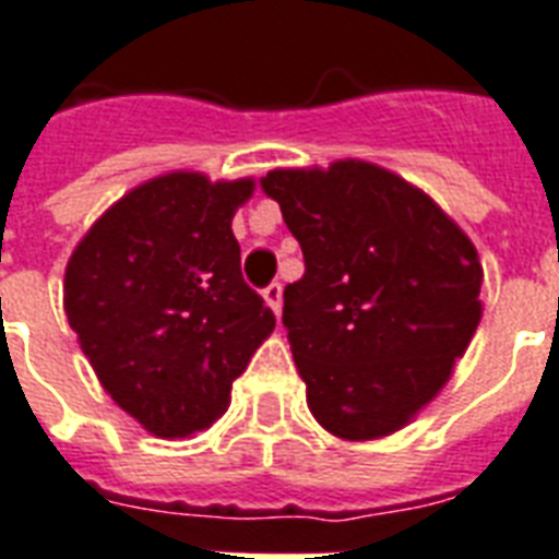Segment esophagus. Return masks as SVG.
<instances>
[{"label":"esophagus","mask_w":559,"mask_h":559,"mask_svg":"<svg viewBox=\"0 0 559 559\" xmlns=\"http://www.w3.org/2000/svg\"><path fill=\"white\" fill-rule=\"evenodd\" d=\"M263 301H266L269 308H272V313L278 317L281 305H284V290H281L278 281H275V284H269L266 290H263Z\"/></svg>","instance_id":"1"}]
</instances>
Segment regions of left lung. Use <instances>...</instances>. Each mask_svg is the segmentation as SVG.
I'll return each mask as SVG.
<instances>
[{"instance_id":"1","label":"left lung","mask_w":559,"mask_h":559,"mask_svg":"<svg viewBox=\"0 0 559 559\" xmlns=\"http://www.w3.org/2000/svg\"><path fill=\"white\" fill-rule=\"evenodd\" d=\"M263 192L305 254L284 329L311 415L343 441L394 436L477 332V248L424 189L364 159L275 168Z\"/></svg>"}]
</instances>
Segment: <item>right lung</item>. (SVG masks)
Returning a JSON list of instances; mask_svg holds the SVG:
<instances>
[{
	"mask_svg": "<svg viewBox=\"0 0 559 559\" xmlns=\"http://www.w3.org/2000/svg\"><path fill=\"white\" fill-rule=\"evenodd\" d=\"M258 180L151 177L103 213L64 269V311L103 391L156 438H192L275 329L230 230Z\"/></svg>",
	"mask_w": 559,
	"mask_h": 559,
	"instance_id": "right-lung-1",
	"label": "right lung"
}]
</instances>
